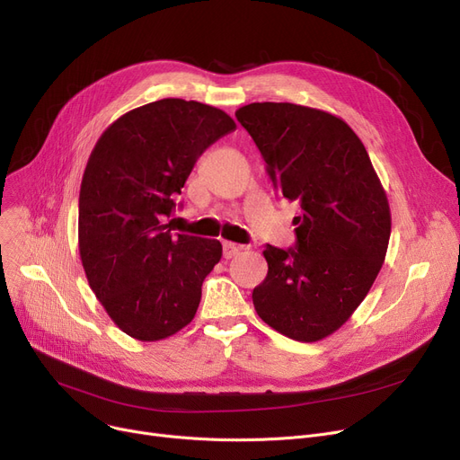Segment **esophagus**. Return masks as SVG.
<instances>
[{"mask_svg":"<svg viewBox=\"0 0 460 460\" xmlns=\"http://www.w3.org/2000/svg\"><path fill=\"white\" fill-rule=\"evenodd\" d=\"M244 250V246H238L234 243H224V257L231 259Z\"/></svg>","mask_w":460,"mask_h":460,"instance_id":"obj_1","label":"esophagus"}]
</instances>
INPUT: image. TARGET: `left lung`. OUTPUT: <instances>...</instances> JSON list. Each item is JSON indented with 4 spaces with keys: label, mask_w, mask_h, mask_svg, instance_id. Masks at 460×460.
Segmentation results:
<instances>
[{
    "label": "left lung",
    "mask_w": 460,
    "mask_h": 460,
    "mask_svg": "<svg viewBox=\"0 0 460 460\" xmlns=\"http://www.w3.org/2000/svg\"><path fill=\"white\" fill-rule=\"evenodd\" d=\"M279 196L300 203L296 246L262 252L269 274L253 288L257 315L295 341L340 330L364 302L388 252V196L364 143L341 117L291 102L234 111Z\"/></svg>",
    "instance_id": "1"
}]
</instances>
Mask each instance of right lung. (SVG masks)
Listing matches in <instances>:
<instances>
[{
  "label": "right lung",
  "instance_id": "obj_1",
  "mask_svg": "<svg viewBox=\"0 0 460 460\" xmlns=\"http://www.w3.org/2000/svg\"><path fill=\"white\" fill-rule=\"evenodd\" d=\"M236 128L222 110L162 99L102 132L80 186L78 248L94 296L137 341H160L196 317L220 240L164 224L198 158Z\"/></svg>",
  "mask_w": 460,
  "mask_h": 460
}]
</instances>
